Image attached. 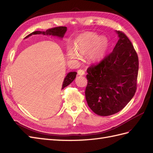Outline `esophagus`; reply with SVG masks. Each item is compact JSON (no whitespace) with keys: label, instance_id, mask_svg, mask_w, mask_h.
Wrapping results in <instances>:
<instances>
[{"label":"esophagus","instance_id":"34e87169","mask_svg":"<svg viewBox=\"0 0 153 153\" xmlns=\"http://www.w3.org/2000/svg\"><path fill=\"white\" fill-rule=\"evenodd\" d=\"M77 74H78V75H79V76H83V75H85V72L83 71V70L80 69L77 71Z\"/></svg>","mask_w":153,"mask_h":153}]
</instances>
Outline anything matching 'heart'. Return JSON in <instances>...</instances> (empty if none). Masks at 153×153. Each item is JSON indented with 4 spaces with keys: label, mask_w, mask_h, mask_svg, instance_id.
Masks as SVG:
<instances>
[{
    "label": "heart",
    "mask_w": 153,
    "mask_h": 153,
    "mask_svg": "<svg viewBox=\"0 0 153 153\" xmlns=\"http://www.w3.org/2000/svg\"><path fill=\"white\" fill-rule=\"evenodd\" d=\"M109 47V41L105 37H101L97 34L87 32L78 38L76 43V49L81 54L90 53V58L93 62L101 59L106 52ZM68 54L74 59H79L80 56L72 48H70Z\"/></svg>",
    "instance_id": "1"
}]
</instances>
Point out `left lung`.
<instances>
[{
    "instance_id": "obj_1",
    "label": "left lung",
    "mask_w": 153,
    "mask_h": 153,
    "mask_svg": "<svg viewBox=\"0 0 153 153\" xmlns=\"http://www.w3.org/2000/svg\"><path fill=\"white\" fill-rule=\"evenodd\" d=\"M119 37L113 51L87 69L86 100L90 108L100 116L118 113L127 105L136 92L138 58L126 34Z\"/></svg>"
}]
</instances>
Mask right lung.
I'll list each match as a JSON object with an SVG mask.
<instances>
[{
	"instance_id": "1",
	"label": "right lung",
	"mask_w": 153,
	"mask_h": 153,
	"mask_svg": "<svg viewBox=\"0 0 153 153\" xmlns=\"http://www.w3.org/2000/svg\"><path fill=\"white\" fill-rule=\"evenodd\" d=\"M67 27H63V26H60V27H56L54 28H51L47 29L46 31H40V30H38V31H34L32 33L29 34V35H27L25 38H28L29 36L33 35V34H43V35H52V36H58L59 38H63L64 36V34H65L67 31ZM76 72H71L68 74H67V75L66 77H65L63 82V85H62V89H63L65 87L69 85L71 82L74 80L76 77Z\"/></svg>"
}]
</instances>
